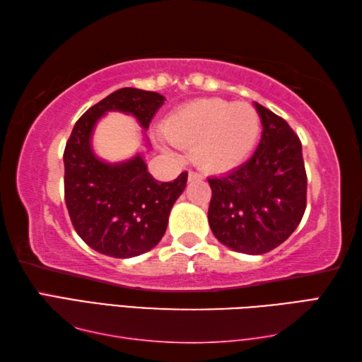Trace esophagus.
Here are the masks:
<instances>
[{
	"label": "esophagus",
	"mask_w": 362,
	"mask_h": 362,
	"mask_svg": "<svg viewBox=\"0 0 362 362\" xmlns=\"http://www.w3.org/2000/svg\"><path fill=\"white\" fill-rule=\"evenodd\" d=\"M202 179H204L202 174L194 173V171H189V173H188V180H189V182H197V180H202Z\"/></svg>",
	"instance_id": "34e87169"
}]
</instances>
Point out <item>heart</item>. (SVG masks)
<instances>
[{
	"label": "heart",
	"instance_id": "1",
	"mask_svg": "<svg viewBox=\"0 0 362 362\" xmlns=\"http://www.w3.org/2000/svg\"><path fill=\"white\" fill-rule=\"evenodd\" d=\"M163 132L171 143L193 148L194 161L204 171L227 173L255 148L259 117L247 103L199 99L169 115Z\"/></svg>",
	"mask_w": 362,
	"mask_h": 362
}]
</instances>
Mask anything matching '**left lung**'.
Returning <instances> with one entry per match:
<instances>
[{"mask_svg":"<svg viewBox=\"0 0 362 362\" xmlns=\"http://www.w3.org/2000/svg\"><path fill=\"white\" fill-rule=\"evenodd\" d=\"M261 140L250 160L211 177L209 224L218 241L235 252L261 255L292 235L306 209L302 143L279 115L255 103Z\"/></svg>","mask_w":362,"mask_h":362,"instance_id":"1","label":"left lung"}]
</instances>
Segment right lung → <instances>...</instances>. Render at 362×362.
Segmentation results:
<instances>
[{"label": "right lung", "instance_id": "1", "mask_svg": "<svg viewBox=\"0 0 362 362\" xmlns=\"http://www.w3.org/2000/svg\"><path fill=\"white\" fill-rule=\"evenodd\" d=\"M165 103L156 91L119 88L82 115L68 138L65 202L73 227L91 249L113 258H132L163 238L174 202L187 187L188 173L173 182H157L141 153L119 163L96 157L91 135L107 112L132 115L148 130Z\"/></svg>", "mask_w": 362, "mask_h": 362}]
</instances>
